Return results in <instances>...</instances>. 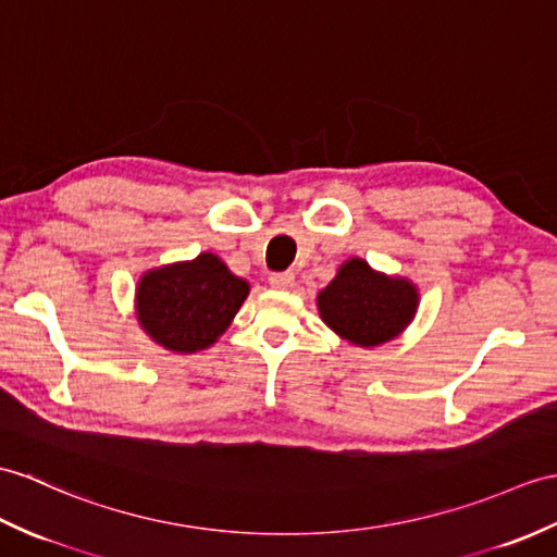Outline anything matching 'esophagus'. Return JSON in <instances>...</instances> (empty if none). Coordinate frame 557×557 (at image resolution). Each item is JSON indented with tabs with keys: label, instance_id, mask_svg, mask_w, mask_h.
Returning <instances> with one entry per match:
<instances>
[{
	"label": "esophagus",
	"instance_id": "obj_1",
	"mask_svg": "<svg viewBox=\"0 0 557 557\" xmlns=\"http://www.w3.org/2000/svg\"><path fill=\"white\" fill-rule=\"evenodd\" d=\"M268 282H270V287L273 289H292L294 287V273H273L268 277Z\"/></svg>",
	"mask_w": 557,
	"mask_h": 557
}]
</instances>
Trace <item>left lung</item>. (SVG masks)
<instances>
[{
  "instance_id": "8db88e82",
  "label": "left lung",
  "mask_w": 557,
  "mask_h": 557,
  "mask_svg": "<svg viewBox=\"0 0 557 557\" xmlns=\"http://www.w3.org/2000/svg\"><path fill=\"white\" fill-rule=\"evenodd\" d=\"M418 287L406 277L377 273L363 258H348L325 289L318 294L322 322L356 346L392 342L416 318Z\"/></svg>"
}]
</instances>
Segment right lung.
I'll return each mask as SVG.
<instances>
[{
  "label": "right lung",
  "mask_w": 557,
  "mask_h": 557,
  "mask_svg": "<svg viewBox=\"0 0 557 557\" xmlns=\"http://www.w3.org/2000/svg\"><path fill=\"white\" fill-rule=\"evenodd\" d=\"M249 296V282L232 275L213 253L147 270L137 284L139 327L173 354L203 351L218 342Z\"/></svg>",
  "instance_id": "right-lung-1"
}]
</instances>
